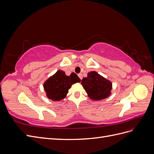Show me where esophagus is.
I'll return each mask as SVG.
<instances>
[{
    "label": "esophagus",
    "instance_id": "obj_1",
    "mask_svg": "<svg viewBox=\"0 0 154 154\" xmlns=\"http://www.w3.org/2000/svg\"><path fill=\"white\" fill-rule=\"evenodd\" d=\"M78 76H79V78H80L81 80L82 79V74H81V73H80V74H78Z\"/></svg>",
    "mask_w": 154,
    "mask_h": 154
}]
</instances>
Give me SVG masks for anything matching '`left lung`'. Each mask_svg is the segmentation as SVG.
I'll return each instance as SVG.
<instances>
[{
    "label": "left lung",
    "mask_w": 154,
    "mask_h": 154,
    "mask_svg": "<svg viewBox=\"0 0 154 154\" xmlns=\"http://www.w3.org/2000/svg\"><path fill=\"white\" fill-rule=\"evenodd\" d=\"M82 85L93 100H103L110 94L111 82L95 71L88 72L87 77L82 79Z\"/></svg>",
    "instance_id": "obj_1"
}]
</instances>
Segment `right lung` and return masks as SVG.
Here are the masks:
<instances>
[{"instance_id":"1","label":"right lung","mask_w":154,"mask_h":154,"mask_svg":"<svg viewBox=\"0 0 154 154\" xmlns=\"http://www.w3.org/2000/svg\"><path fill=\"white\" fill-rule=\"evenodd\" d=\"M80 81L75 73L72 72L67 76L65 72L59 70L45 82L44 87L50 100L60 101L66 96L71 85Z\"/></svg>"}]
</instances>
